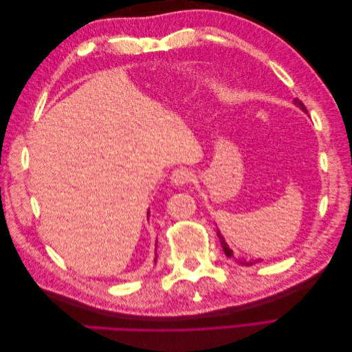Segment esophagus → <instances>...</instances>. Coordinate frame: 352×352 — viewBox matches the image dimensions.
Returning <instances> with one entry per match:
<instances>
[{"mask_svg": "<svg viewBox=\"0 0 352 352\" xmlns=\"http://www.w3.org/2000/svg\"><path fill=\"white\" fill-rule=\"evenodd\" d=\"M192 177H194V175L190 170L176 168L172 173V184H175L176 186H184V185H188L190 180H192Z\"/></svg>", "mask_w": 352, "mask_h": 352, "instance_id": "34e87169", "label": "esophagus"}]
</instances>
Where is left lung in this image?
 Masks as SVG:
<instances>
[{"instance_id":"8db88e82","label":"left lung","mask_w":352,"mask_h":352,"mask_svg":"<svg viewBox=\"0 0 352 352\" xmlns=\"http://www.w3.org/2000/svg\"><path fill=\"white\" fill-rule=\"evenodd\" d=\"M295 104L298 105V107H301L304 111H307V109H305V105L302 104V101H300V100H295ZM217 236H219V239H220V243H221V247H223V251H225V254L228 255L229 258H233V252H232V250L228 247V243H226V241H225V238L221 236V233L217 230ZM239 263L242 264V265H252V261H241L239 260ZM255 263V261H254Z\"/></svg>"}]
</instances>
